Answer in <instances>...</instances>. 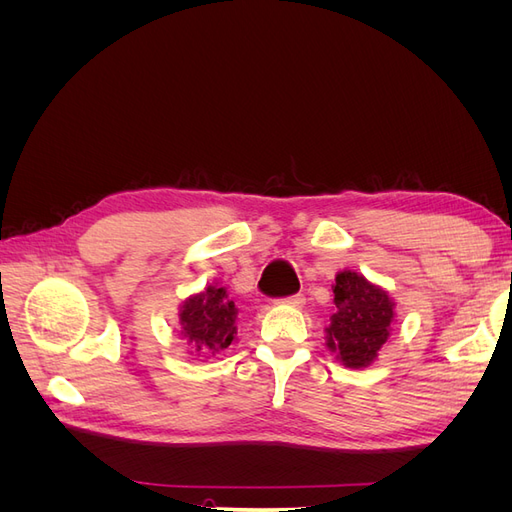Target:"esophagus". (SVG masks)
Instances as JSON below:
<instances>
[{"instance_id":"esophagus-1","label":"esophagus","mask_w":512,"mask_h":512,"mask_svg":"<svg viewBox=\"0 0 512 512\" xmlns=\"http://www.w3.org/2000/svg\"><path fill=\"white\" fill-rule=\"evenodd\" d=\"M282 303H284V305H292V307H303L305 297H303V294H292V297L282 299Z\"/></svg>"}]
</instances>
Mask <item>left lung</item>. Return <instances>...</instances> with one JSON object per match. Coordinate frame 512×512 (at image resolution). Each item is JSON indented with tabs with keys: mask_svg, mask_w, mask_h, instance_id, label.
Here are the masks:
<instances>
[{
	"mask_svg": "<svg viewBox=\"0 0 512 512\" xmlns=\"http://www.w3.org/2000/svg\"><path fill=\"white\" fill-rule=\"evenodd\" d=\"M333 294L337 312L327 329V346L346 367H367L389 339L395 303L382 288L354 271L337 273Z\"/></svg>",
	"mask_w": 512,
	"mask_h": 512,
	"instance_id": "8db88e82",
	"label": "left lung"
}]
</instances>
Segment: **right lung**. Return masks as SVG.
<instances>
[{
	"mask_svg": "<svg viewBox=\"0 0 512 512\" xmlns=\"http://www.w3.org/2000/svg\"><path fill=\"white\" fill-rule=\"evenodd\" d=\"M237 307L228 299L224 288L209 286L205 292L194 294L181 305L183 337H188L194 352H220L235 339Z\"/></svg>",
	"mask_w": 512,
	"mask_h": 512,
	"instance_id": "1",
	"label": "right lung"
}]
</instances>
